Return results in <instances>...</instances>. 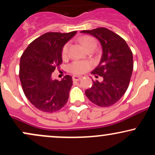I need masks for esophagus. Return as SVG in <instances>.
I'll use <instances>...</instances> for the list:
<instances>
[{
	"label": "esophagus",
	"mask_w": 155,
	"mask_h": 155,
	"mask_svg": "<svg viewBox=\"0 0 155 155\" xmlns=\"http://www.w3.org/2000/svg\"><path fill=\"white\" fill-rule=\"evenodd\" d=\"M81 79V76H73V81H79Z\"/></svg>",
	"instance_id": "1"
}]
</instances>
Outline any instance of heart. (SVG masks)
<instances>
[{"label": "heart", "mask_w": 155, "mask_h": 155, "mask_svg": "<svg viewBox=\"0 0 155 155\" xmlns=\"http://www.w3.org/2000/svg\"><path fill=\"white\" fill-rule=\"evenodd\" d=\"M81 45L85 49H90V48H95L97 46V42L95 39L92 36L86 35L81 38ZM68 44H66L64 46L63 49H62V56L63 58H65L68 53ZM71 71L75 74H81L84 73L90 68V64L87 62L84 61H74L70 65Z\"/></svg>", "instance_id": "heart-1"}]
</instances>
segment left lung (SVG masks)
Wrapping results in <instances>:
<instances>
[{"label":"left lung","mask_w":155,"mask_h":155,"mask_svg":"<svg viewBox=\"0 0 155 155\" xmlns=\"http://www.w3.org/2000/svg\"><path fill=\"white\" fill-rule=\"evenodd\" d=\"M81 33L95 37L103 49L100 63L92 74L102 76L104 80L101 82L92 80V87L85 94L97 106H111L123 96L129 86L133 69L132 51L122 37L107 28H98Z\"/></svg>","instance_id":"8db88e82"}]
</instances>
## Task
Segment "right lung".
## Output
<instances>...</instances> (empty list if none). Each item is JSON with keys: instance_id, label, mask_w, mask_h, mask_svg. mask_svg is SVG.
I'll use <instances>...</instances> for the list:
<instances>
[{"instance_id": "1", "label": "right lung", "mask_w": 155, "mask_h": 155, "mask_svg": "<svg viewBox=\"0 0 155 155\" xmlns=\"http://www.w3.org/2000/svg\"><path fill=\"white\" fill-rule=\"evenodd\" d=\"M76 33H44L32 41L21 56L19 75L23 91L40 111L52 113L66 104L72 77L66 75L58 81L51 79V74L62 63L64 45Z\"/></svg>"}]
</instances>
